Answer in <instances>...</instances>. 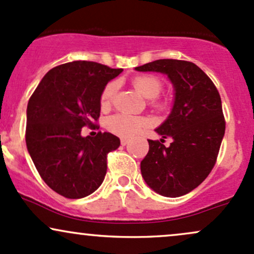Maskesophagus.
I'll list each match as a JSON object with an SVG mask.
<instances>
[{
	"label": "esophagus",
	"instance_id": "1",
	"mask_svg": "<svg viewBox=\"0 0 254 254\" xmlns=\"http://www.w3.org/2000/svg\"><path fill=\"white\" fill-rule=\"evenodd\" d=\"M129 142H130L129 138H122V140H121V143L123 144V146H127V144L129 143Z\"/></svg>",
	"mask_w": 254,
	"mask_h": 254
}]
</instances>
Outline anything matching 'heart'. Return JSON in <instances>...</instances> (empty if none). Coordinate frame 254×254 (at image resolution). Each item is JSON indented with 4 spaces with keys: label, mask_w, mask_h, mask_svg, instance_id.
<instances>
[{
    "label": "heart",
    "mask_w": 254,
    "mask_h": 254,
    "mask_svg": "<svg viewBox=\"0 0 254 254\" xmlns=\"http://www.w3.org/2000/svg\"><path fill=\"white\" fill-rule=\"evenodd\" d=\"M133 88L146 99H150V106L157 110H166L169 107V101L166 99L158 97L163 89V82L153 74H140L132 78ZM117 82H110L105 85L100 96V104L102 108H108L112 104L113 97L117 91ZM150 121L144 117L130 116L125 113H117L108 117L106 121V129L110 132L121 137H131L149 127Z\"/></svg>",
    "instance_id": "b5f03b06"
}]
</instances>
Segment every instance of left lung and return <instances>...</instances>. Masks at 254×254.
Instances as JSON below:
<instances>
[{"label":"left lung","mask_w":254,"mask_h":254,"mask_svg":"<svg viewBox=\"0 0 254 254\" xmlns=\"http://www.w3.org/2000/svg\"><path fill=\"white\" fill-rule=\"evenodd\" d=\"M135 69L165 73L174 84V107L155 129L163 138L148 140L141 174L158 194L182 196L201 185L216 164L225 132L221 96L210 77L190 61L161 59ZM168 137L173 142L165 147Z\"/></svg>","instance_id":"obj_1"}]
</instances>
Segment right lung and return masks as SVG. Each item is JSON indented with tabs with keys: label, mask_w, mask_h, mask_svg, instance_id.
Wrapping results in <instances>:
<instances>
[{
	"label": "right lung",
	"mask_w": 254,
	"mask_h": 254,
	"mask_svg": "<svg viewBox=\"0 0 254 254\" xmlns=\"http://www.w3.org/2000/svg\"><path fill=\"white\" fill-rule=\"evenodd\" d=\"M94 61H72L52 68L30 97L27 150L42 180L58 194L80 199L96 190L107 171V154L121 140L110 132L80 135L96 127L105 85L122 73Z\"/></svg>",
	"instance_id": "right-lung-1"
}]
</instances>
